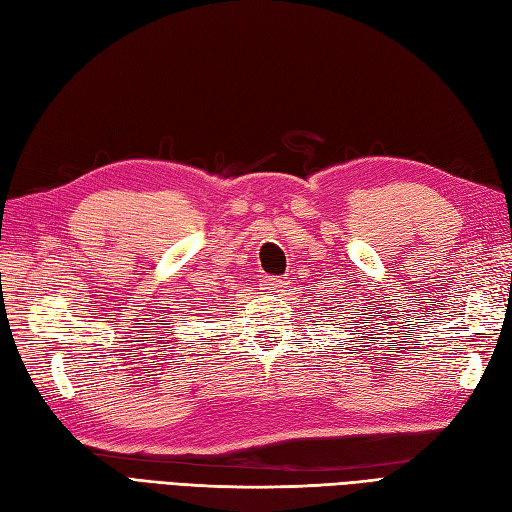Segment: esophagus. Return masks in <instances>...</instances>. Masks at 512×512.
<instances>
[{"label": "esophagus", "instance_id": "obj_1", "mask_svg": "<svg viewBox=\"0 0 512 512\" xmlns=\"http://www.w3.org/2000/svg\"><path fill=\"white\" fill-rule=\"evenodd\" d=\"M282 285H285V280H280V278H274V276H269V278H265V289L267 291H278Z\"/></svg>", "mask_w": 512, "mask_h": 512}]
</instances>
